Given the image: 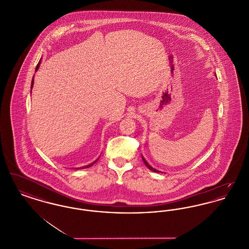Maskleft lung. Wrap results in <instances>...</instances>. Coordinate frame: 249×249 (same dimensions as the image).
I'll use <instances>...</instances> for the list:
<instances>
[{"instance_id": "left-lung-1", "label": "left lung", "mask_w": 249, "mask_h": 249, "mask_svg": "<svg viewBox=\"0 0 249 249\" xmlns=\"http://www.w3.org/2000/svg\"><path fill=\"white\" fill-rule=\"evenodd\" d=\"M142 160H143V162H144V164H145V165L147 166V167H148V169H149V170H151V171H152V172H155V173H160V171H158V170H156V169H154V168H152V167H151V166L149 165V164H148V163H147V161H146V160H144V159H143V158H142Z\"/></svg>"}]
</instances>
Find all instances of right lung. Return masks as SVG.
<instances>
[{"label": "right lung", "mask_w": 249, "mask_h": 249, "mask_svg": "<svg viewBox=\"0 0 249 249\" xmlns=\"http://www.w3.org/2000/svg\"><path fill=\"white\" fill-rule=\"evenodd\" d=\"M40 63H41V59L39 60L38 64L36 65V71H37V70H38V68H39V65H40ZM33 86H34V79H33V81H32V86H31V88H32V89H33ZM97 160H95V161H93L92 163H90V164H89V165L84 166V167H80V168H77V169H85V168H89V167H90V166L93 165V164H94L95 162H96Z\"/></svg>", "instance_id": "add662e5"}]
</instances>
